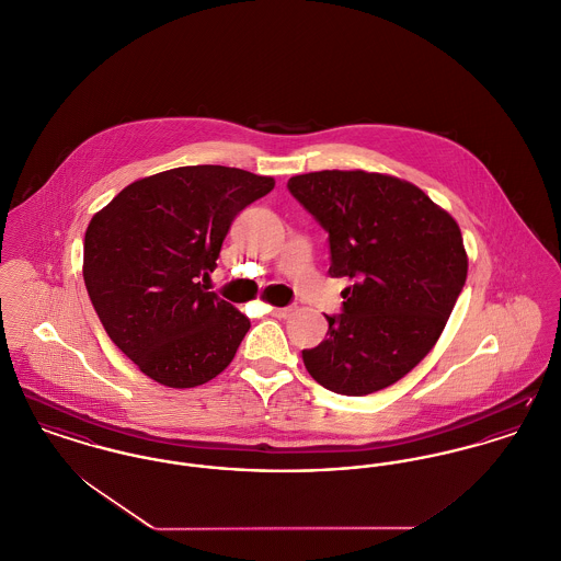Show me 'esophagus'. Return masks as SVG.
<instances>
[{
	"instance_id": "34e87169",
	"label": "esophagus",
	"mask_w": 561,
	"mask_h": 561,
	"mask_svg": "<svg viewBox=\"0 0 561 561\" xmlns=\"http://www.w3.org/2000/svg\"><path fill=\"white\" fill-rule=\"evenodd\" d=\"M295 313V307H275L273 309V318H290Z\"/></svg>"
}]
</instances>
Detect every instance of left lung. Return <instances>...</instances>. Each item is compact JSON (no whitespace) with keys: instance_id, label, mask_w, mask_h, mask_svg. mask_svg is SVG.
Masks as SVG:
<instances>
[{"instance_id":"obj_1","label":"left lung","mask_w":561,"mask_h":561,"mask_svg":"<svg viewBox=\"0 0 561 561\" xmlns=\"http://www.w3.org/2000/svg\"><path fill=\"white\" fill-rule=\"evenodd\" d=\"M329 232L332 277H347L343 313L302 350L330 392L373 394L428 356L460 297L468 256L458 222L415 184L386 173L313 171L288 180Z\"/></svg>"}]
</instances>
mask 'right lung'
Instances as JSON below:
<instances>
[{"label":"right lung","instance_id":"add662e5","mask_svg":"<svg viewBox=\"0 0 561 561\" xmlns=\"http://www.w3.org/2000/svg\"><path fill=\"white\" fill-rule=\"evenodd\" d=\"M273 186L237 167H178L133 182L93 216L84 284L107 336L146 377L197 388L232 363L250 320L201 277L234 216Z\"/></svg>","mask_w":561,"mask_h":561}]
</instances>
